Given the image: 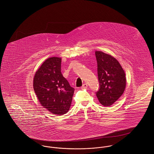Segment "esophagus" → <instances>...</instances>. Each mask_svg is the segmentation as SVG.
I'll use <instances>...</instances> for the list:
<instances>
[{
  "label": "esophagus",
  "instance_id": "obj_1",
  "mask_svg": "<svg viewBox=\"0 0 154 154\" xmlns=\"http://www.w3.org/2000/svg\"><path fill=\"white\" fill-rule=\"evenodd\" d=\"M88 87V85L87 84H84L82 85V86L81 87L82 89H85V88H87Z\"/></svg>",
  "mask_w": 154,
  "mask_h": 154
}]
</instances>
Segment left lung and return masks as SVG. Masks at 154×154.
Masks as SVG:
<instances>
[{
	"label": "left lung",
	"mask_w": 154,
	"mask_h": 154,
	"mask_svg": "<svg viewBox=\"0 0 154 154\" xmlns=\"http://www.w3.org/2000/svg\"><path fill=\"white\" fill-rule=\"evenodd\" d=\"M99 89L96 95L104 106H110L123 94L126 88L125 71L119 62L109 54L96 51Z\"/></svg>",
	"instance_id": "obj_1"
}]
</instances>
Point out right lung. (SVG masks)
Instances as JSON below:
<instances>
[{
	"mask_svg": "<svg viewBox=\"0 0 154 154\" xmlns=\"http://www.w3.org/2000/svg\"><path fill=\"white\" fill-rule=\"evenodd\" d=\"M61 62V58L57 57L47 59L36 72L33 82L42 106L57 115L69 110L75 91L62 74Z\"/></svg>",
	"mask_w": 154,
	"mask_h": 154,
	"instance_id": "obj_1",
	"label": "right lung"
}]
</instances>
